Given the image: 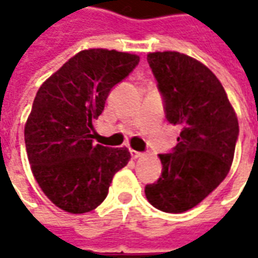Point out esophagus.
<instances>
[{"label": "esophagus", "instance_id": "1", "mask_svg": "<svg viewBox=\"0 0 258 258\" xmlns=\"http://www.w3.org/2000/svg\"><path fill=\"white\" fill-rule=\"evenodd\" d=\"M130 153H131V157H133V159H138V157L144 156V153L134 151V149H131V151H130Z\"/></svg>", "mask_w": 258, "mask_h": 258}]
</instances>
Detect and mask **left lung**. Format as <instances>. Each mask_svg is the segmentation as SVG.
<instances>
[{
  "label": "left lung",
  "instance_id": "obj_1",
  "mask_svg": "<svg viewBox=\"0 0 258 258\" xmlns=\"http://www.w3.org/2000/svg\"><path fill=\"white\" fill-rule=\"evenodd\" d=\"M166 118L181 128L173 153L159 155L162 177L145 186L148 202L184 213L221 184L232 166L239 123L227 92L205 64L175 51L148 53Z\"/></svg>",
  "mask_w": 258,
  "mask_h": 258
}]
</instances>
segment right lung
<instances>
[{"label":"right lung","mask_w":258,"mask_h":258,"mask_svg":"<svg viewBox=\"0 0 258 258\" xmlns=\"http://www.w3.org/2000/svg\"><path fill=\"white\" fill-rule=\"evenodd\" d=\"M138 62L134 53L84 49L37 91L25 125L26 151L37 184L59 209L72 214L96 209L131 159L127 148L95 145L91 131L110 90Z\"/></svg>","instance_id":"1"}]
</instances>
